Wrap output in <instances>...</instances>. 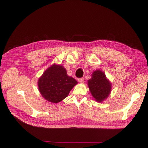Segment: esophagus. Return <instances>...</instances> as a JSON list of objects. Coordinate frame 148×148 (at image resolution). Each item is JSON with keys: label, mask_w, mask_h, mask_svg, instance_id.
Wrapping results in <instances>:
<instances>
[{"label": "esophagus", "mask_w": 148, "mask_h": 148, "mask_svg": "<svg viewBox=\"0 0 148 148\" xmlns=\"http://www.w3.org/2000/svg\"><path fill=\"white\" fill-rule=\"evenodd\" d=\"M79 82L81 83H83L84 82V79L83 78H80V79H79Z\"/></svg>", "instance_id": "34e87169"}]
</instances>
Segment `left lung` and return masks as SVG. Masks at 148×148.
I'll list each match as a JSON object with an SVG mask.
<instances>
[{"instance_id":"obj_1","label":"left lung","mask_w":148,"mask_h":148,"mask_svg":"<svg viewBox=\"0 0 148 148\" xmlns=\"http://www.w3.org/2000/svg\"><path fill=\"white\" fill-rule=\"evenodd\" d=\"M88 82L91 94L97 101L101 103L109 95L111 92V83L101 71H95L92 74V78Z\"/></svg>"}]
</instances>
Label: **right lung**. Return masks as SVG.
<instances>
[{
	"label": "right lung",
	"instance_id": "add662e5",
	"mask_svg": "<svg viewBox=\"0 0 148 148\" xmlns=\"http://www.w3.org/2000/svg\"><path fill=\"white\" fill-rule=\"evenodd\" d=\"M77 82L68 76L61 65H53L44 73L38 80L42 96L49 102L58 103L65 98Z\"/></svg>",
	"mask_w": 148,
	"mask_h": 148
}]
</instances>
